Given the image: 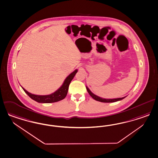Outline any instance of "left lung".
<instances>
[{
    "instance_id": "8db88e82",
    "label": "left lung",
    "mask_w": 158,
    "mask_h": 158,
    "mask_svg": "<svg viewBox=\"0 0 158 158\" xmlns=\"http://www.w3.org/2000/svg\"><path fill=\"white\" fill-rule=\"evenodd\" d=\"M86 89L88 91L89 94L93 98H94L95 100L98 101L100 102H116V101H118L122 100L126 97H122V98H115V99H105V98H101L100 97L96 96L95 94L92 93L91 91L89 89V88L87 87H86Z\"/></svg>"
}]
</instances>
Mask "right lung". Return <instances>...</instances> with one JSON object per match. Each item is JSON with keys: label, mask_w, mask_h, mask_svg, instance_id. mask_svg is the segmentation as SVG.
<instances>
[{"label": "right lung", "mask_w": 158, "mask_h": 158, "mask_svg": "<svg viewBox=\"0 0 158 158\" xmlns=\"http://www.w3.org/2000/svg\"><path fill=\"white\" fill-rule=\"evenodd\" d=\"M77 71L75 70V71L71 73L68 77L65 79V81L64 82L62 86L56 92H54L53 94L48 95V96H38L32 94L30 93L27 91L24 88L23 89L24 91L28 95L30 98H31L32 100L36 101L38 102H41V103H52V102H57L59 101L62 100L67 96L69 85L71 83V81L73 79V77L76 75Z\"/></svg>", "instance_id": "right-lung-1"}]
</instances>
